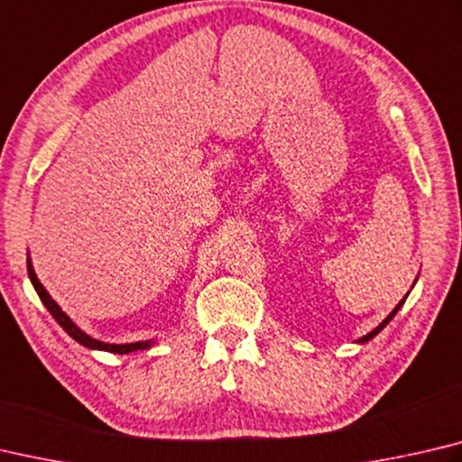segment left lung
Masks as SVG:
<instances>
[{"instance_id": "1", "label": "left lung", "mask_w": 462, "mask_h": 462, "mask_svg": "<svg viewBox=\"0 0 462 462\" xmlns=\"http://www.w3.org/2000/svg\"><path fill=\"white\" fill-rule=\"evenodd\" d=\"M406 297H408V295H406ZM406 297H404V299H402V300H400V303H398L396 307H393V311H392V313H390L388 317H385V319H383V321H382L380 325H377L374 331H370V333H367V335H364V337H362V339H359V343H365V341H370V339H374V337H375V335H377V333H380V331L383 329V327H385V325H388V323L392 321V319H393V315H396V313L400 311V307H402V305H404V300H406Z\"/></svg>"}]
</instances>
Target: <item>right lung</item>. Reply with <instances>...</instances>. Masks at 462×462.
<instances>
[{"label":"right lung","instance_id":"obj_1","mask_svg":"<svg viewBox=\"0 0 462 462\" xmlns=\"http://www.w3.org/2000/svg\"><path fill=\"white\" fill-rule=\"evenodd\" d=\"M28 274H30V281H32V284H33V289H36L40 300H42V303H44V307L48 309L50 315H52V317L56 319V321H58V325H60L62 329H64L66 333H69L74 341H79L80 346H85V347H88V349L111 351V354H131V351L147 349V347H151V343H153V341H137V343H123V346H115V343H103V341H98V339H92L90 335H87L85 331H82L80 327H79L77 323H74L72 319L62 311L60 305H58L56 300H54L52 297H50V292L44 289V284H42V282L38 281L36 273H33V266H32L30 256H28Z\"/></svg>","mask_w":462,"mask_h":462}]
</instances>
